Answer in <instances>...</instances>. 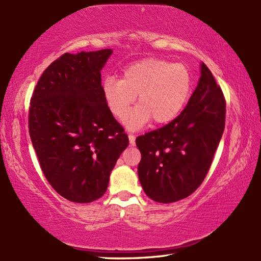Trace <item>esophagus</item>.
Instances as JSON below:
<instances>
[{
    "mask_svg": "<svg viewBox=\"0 0 261 261\" xmlns=\"http://www.w3.org/2000/svg\"><path fill=\"white\" fill-rule=\"evenodd\" d=\"M127 136H129V141H130V145H131V146H135V143H136V137H135V135L129 134V135H127Z\"/></svg>",
    "mask_w": 261,
    "mask_h": 261,
    "instance_id": "obj_1",
    "label": "esophagus"
}]
</instances>
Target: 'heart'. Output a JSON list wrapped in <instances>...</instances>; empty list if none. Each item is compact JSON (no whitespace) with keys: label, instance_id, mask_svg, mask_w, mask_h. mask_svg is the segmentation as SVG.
<instances>
[{"label":"heart","instance_id":"1","mask_svg":"<svg viewBox=\"0 0 261 261\" xmlns=\"http://www.w3.org/2000/svg\"><path fill=\"white\" fill-rule=\"evenodd\" d=\"M193 86L191 70L181 63L147 58L126 67L122 80L109 76L102 93L110 112L122 119L131 104H138L124 120L130 129H138L152 120L154 124L173 121L184 109Z\"/></svg>","mask_w":261,"mask_h":261}]
</instances>
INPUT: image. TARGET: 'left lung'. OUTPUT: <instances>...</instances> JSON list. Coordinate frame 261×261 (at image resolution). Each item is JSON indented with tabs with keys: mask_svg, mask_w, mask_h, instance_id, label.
<instances>
[{
	"mask_svg": "<svg viewBox=\"0 0 261 261\" xmlns=\"http://www.w3.org/2000/svg\"><path fill=\"white\" fill-rule=\"evenodd\" d=\"M225 107L222 90L202 63L198 85L180 114L136 140L141 152L138 175L149 197L167 204L197 190L222 138Z\"/></svg>",
	"mask_w": 261,
	"mask_h": 261,
	"instance_id": "8db88e82",
	"label": "left lung"
}]
</instances>
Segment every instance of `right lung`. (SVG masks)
I'll use <instances>...</instances> for the list:
<instances>
[{
	"label": "right lung",
	"mask_w": 261,
	"mask_h": 261,
	"mask_svg": "<svg viewBox=\"0 0 261 261\" xmlns=\"http://www.w3.org/2000/svg\"><path fill=\"white\" fill-rule=\"evenodd\" d=\"M111 54H63L43 71L30 99L29 134L41 170L70 202L103 196L129 145L102 93L101 69Z\"/></svg>",
	"instance_id": "1"
}]
</instances>
